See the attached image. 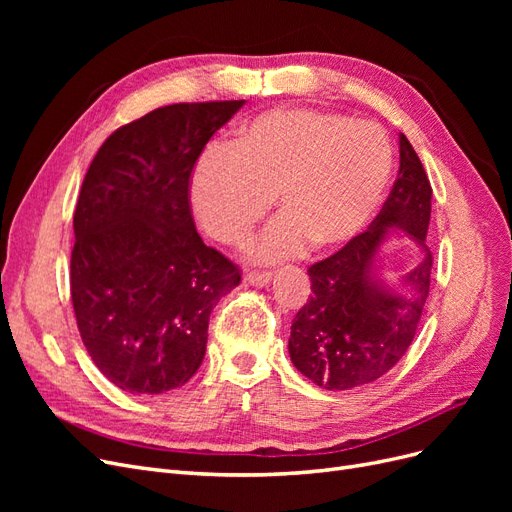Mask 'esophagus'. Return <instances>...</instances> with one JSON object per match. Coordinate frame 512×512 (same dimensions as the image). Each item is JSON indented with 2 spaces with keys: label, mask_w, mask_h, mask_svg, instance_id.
<instances>
[{
  "label": "esophagus",
  "mask_w": 512,
  "mask_h": 512,
  "mask_svg": "<svg viewBox=\"0 0 512 512\" xmlns=\"http://www.w3.org/2000/svg\"><path fill=\"white\" fill-rule=\"evenodd\" d=\"M245 280H247V284H252V286H258V288H262V286H267L269 284V280H271V273H267V271H262V273H247L245 275Z\"/></svg>",
  "instance_id": "obj_1"
}]
</instances>
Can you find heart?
<instances>
[{
  "label": "heart",
  "instance_id": "1",
  "mask_svg": "<svg viewBox=\"0 0 512 512\" xmlns=\"http://www.w3.org/2000/svg\"><path fill=\"white\" fill-rule=\"evenodd\" d=\"M393 170V147L369 121L314 108H275L241 123L228 151L198 160L190 200L198 224L226 245L252 235L271 207L282 213L252 245L277 262L352 241L376 211Z\"/></svg>",
  "mask_w": 512,
  "mask_h": 512
}]
</instances>
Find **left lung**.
Listing matches in <instances>:
<instances>
[{"instance_id":"left-lung-1","label":"left lung","mask_w":512,"mask_h":512,"mask_svg":"<svg viewBox=\"0 0 512 512\" xmlns=\"http://www.w3.org/2000/svg\"><path fill=\"white\" fill-rule=\"evenodd\" d=\"M429 218V179L408 138L399 134L397 181L376 220L307 269L312 297L292 320L288 339L290 361L307 380L327 391H348L378 380L408 352L429 297ZM395 229L422 250L419 265L397 289L377 271L379 247Z\"/></svg>"}]
</instances>
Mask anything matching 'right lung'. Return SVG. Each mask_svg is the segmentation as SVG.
Instances as JSON below:
<instances>
[{
	"mask_svg": "<svg viewBox=\"0 0 512 512\" xmlns=\"http://www.w3.org/2000/svg\"><path fill=\"white\" fill-rule=\"evenodd\" d=\"M245 100L170 104L106 138L74 211L72 305L91 361L121 391L160 395L205 359L237 265L200 239L192 170Z\"/></svg>",
	"mask_w": 512,
	"mask_h": 512,
	"instance_id": "add662e5",
	"label": "right lung"
}]
</instances>
